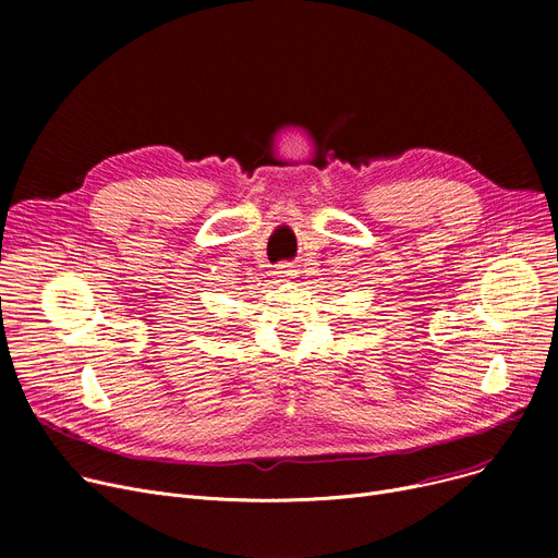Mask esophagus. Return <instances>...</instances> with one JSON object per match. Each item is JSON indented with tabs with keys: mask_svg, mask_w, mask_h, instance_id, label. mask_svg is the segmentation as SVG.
Masks as SVG:
<instances>
[{
	"mask_svg": "<svg viewBox=\"0 0 558 558\" xmlns=\"http://www.w3.org/2000/svg\"><path fill=\"white\" fill-rule=\"evenodd\" d=\"M276 276L282 278V280H287V278H291V276H296L294 264H291V262H280L278 267H276Z\"/></svg>",
	"mask_w": 558,
	"mask_h": 558,
	"instance_id": "1",
	"label": "esophagus"
}]
</instances>
